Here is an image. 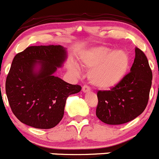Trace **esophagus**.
<instances>
[{
	"label": "esophagus",
	"mask_w": 159,
	"mask_h": 159,
	"mask_svg": "<svg viewBox=\"0 0 159 159\" xmlns=\"http://www.w3.org/2000/svg\"><path fill=\"white\" fill-rule=\"evenodd\" d=\"M82 90H83V93H87V92L90 91V88H89V86L85 85V86H83V88H82Z\"/></svg>",
	"instance_id": "34e87169"
}]
</instances>
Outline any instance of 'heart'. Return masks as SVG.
<instances>
[{
    "instance_id": "1",
    "label": "heart",
    "mask_w": 159,
    "mask_h": 159,
    "mask_svg": "<svg viewBox=\"0 0 159 159\" xmlns=\"http://www.w3.org/2000/svg\"><path fill=\"white\" fill-rule=\"evenodd\" d=\"M82 65L91 68L88 78L99 89H109L124 77L129 66V58L122 50L112 51L106 47H95L85 51L80 57Z\"/></svg>"
}]
</instances>
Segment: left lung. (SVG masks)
<instances>
[{
	"mask_svg": "<svg viewBox=\"0 0 159 159\" xmlns=\"http://www.w3.org/2000/svg\"><path fill=\"white\" fill-rule=\"evenodd\" d=\"M130 72L109 90L97 92L96 116L104 123L120 125L133 120L146 108L152 72L146 56L135 48Z\"/></svg>",
	"mask_w": 159,
	"mask_h": 159,
	"instance_id": "8db88e82",
	"label": "left lung"
}]
</instances>
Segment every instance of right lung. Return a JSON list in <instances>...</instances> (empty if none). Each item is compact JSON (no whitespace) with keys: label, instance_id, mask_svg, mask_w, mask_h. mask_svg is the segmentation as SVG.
I'll use <instances>...</instances> for the list:
<instances>
[{"label":"right lung","instance_id":"right-lung-1","mask_svg":"<svg viewBox=\"0 0 159 159\" xmlns=\"http://www.w3.org/2000/svg\"><path fill=\"white\" fill-rule=\"evenodd\" d=\"M66 54L60 45L31 46L14 57L5 89L11 110L21 122L47 129L63 119L67 97L82 89L53 76ZM37 65L38 72L35 71Z\"/></svg>","mask_w":159,"mask_h":159}]
</instances>
